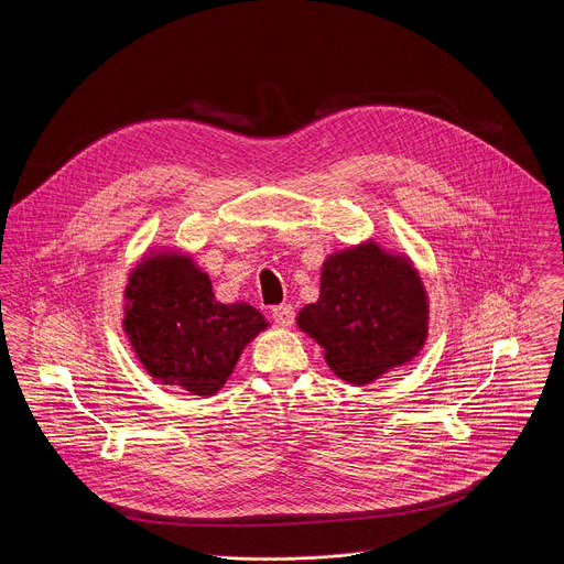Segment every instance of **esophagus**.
Wrapping results in <instances>:
<instances>
[{
    "label": "esophagus",
    "mask_w": 564,
    "mask_h": 564,
    "mask_svg": "<svg viewBox=\"0 0 564 564\" xmlns=\"http://www.w3.org/2000/svg\"><path fill=\"white\" fill-rule=\"evenodd\" d=\"M272 318L276 321L279 326H290L294 321V307L290 303H281L272 307Z\"/></svg>",
    "instance_id": "esophagus-1"
}]
</instances>
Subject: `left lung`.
Returning a JSON list of instances; mask_svg holds the SVG:
<instances>
[{"label": "left lung", "mask_w": 564, "mask_h": 564, "mask_svg": "<svg viewBox=\"0 0 564 564\" xmlns=\"http://www.w3.org/2000/svg\"><path fill=\"white\" fill-rule=\"evenodd\" d=\"M429 303L413 265L364 246L333 254L321 270V296L296 324L348 383H370L411 361L426 339Z\"/></svg>", "instance_id": "left-lung-1"}]
</instances>
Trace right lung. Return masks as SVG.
<instances>
[{
	"label": "right lung",
	"mask_w": 564,
	"mask_h": 564,
	"mask_svg": "<svg viewBox=\"0 0 564 564\" xmlns=\"http://www.w3.org/2000/svg\"><path fill=\"white\" fill-rule=\"evenodd\" d=\"M124 296V333L147 372L200 397L220 390L243 348L268 328L257 307L216 301L209 276L181 254L142 261Z\"/></svg>",
	"instance_id": "right-lung-1"
}]
</instances>
